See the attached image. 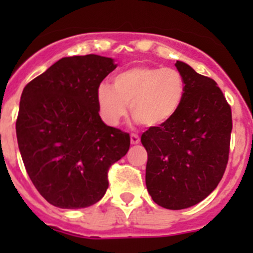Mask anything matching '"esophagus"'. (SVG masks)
Returning a JSON list of instances; mask_svg holds the SVG:
<instances>
[{
	"mask_svg": "<svg viewBox=\"0 0 253 253\" xmlns=\"http://www.w3.org/2000/svg\"><path fill=\"white\" fill-rule=\"evenodd\" d=\"M140 142V138L138 134H131L130 135V143L131 144H138Z\"/></svg>",
	"mask_w": 253,
	"mask_h": 253,
	"instance_id": "34e87169",
	"label": "esophagus"
}]
</instances>
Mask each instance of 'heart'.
Wrapping results in <instances>:
<instances>
[{
  "label": "heart",
  "mask_w": 253,
  "mask_h": 253,
  "mask_svg": "<svg viewBox=\"0 0 253 253\" xmlns=\"http://www.w3.org/2000/svg\"><path fill=\"white\" fill-rule=\"evenodd\" d=\"M184 77L175 68L138 66L118 73L113 86L101 84L96 100L102 119L118 125L128 104L135 120L146 126H161L176 115L185 97Z\"/></svg>",
  "instance_id": "obj_1"
}]
</instances>
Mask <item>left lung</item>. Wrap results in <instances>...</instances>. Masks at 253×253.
I'll list each match as a JSON object with an SVG mask.
<instances>
[{
  "label": "left lung",
  "instance_id": "1",
  "mask_svg": "<svg viewBox=\"0 0 253 253\" xmlns=\"http://www.w3.org/2000/svg\"><path fill=\"white\" fill-rule=\"evenodd\" d=\"M185 97L166 124L152 126L140 142L148 153L146 185L153 202L171 210L204 200L224 175L232 133V111L209 77L177 60Z\"/></svg>",
  "mask_w": 253,
  "mask_h": 253
}]
</instances>
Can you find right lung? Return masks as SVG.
<instances>
[{
    "mask_svg": "<svg viewBox=\"0 0 253 253\" xmlns=\"http://www.w3.org/2000/svg\"><path fill=\"white\" fill-rule=\"evenodd\" d=\"M115 68L113 58L66 57L22 91L20 153L34 186L54 207L99 202L109 187L107 171L128 152L129 134L102 122L96 100L97 87Z\"/></svg>",
    "mask_w": 253,
    "mask_h": 253,
    "instance_id": "right-lung-1",
    "label": "right lung"
}]
</instances>
